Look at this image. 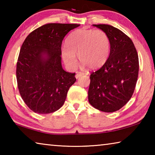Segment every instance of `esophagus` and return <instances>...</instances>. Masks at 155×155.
I'll use <instances>...</instances> for the list:
<instances>
[{
	"mask_svg": "<svg viewBox=\"0 0 155 155\" xmlns=\"http://www.w3.org/2000/svg\"><path fill=\"white\" fill-rule=\"evenodd\" d=\"M83 75H84L83 72H77V74H76V76H75V77H76V78H78L80 77H81V76H83Z\"/></svg>",
	"mask_w": 155,
	"mask_h": 155,
	"instance_id": "1",
	"label": "esophagus"
}]
</instances>
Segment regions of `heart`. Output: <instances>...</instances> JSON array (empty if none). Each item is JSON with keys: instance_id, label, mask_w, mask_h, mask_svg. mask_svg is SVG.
<instances>
[{"instance_id": "obj_1", "label": "heart", "mask_w": 155, "mask_h": 155, "mask_svg": "<svg viewBox=\"0 0 155 155\" xmlns=\"http://www.w3.org/2000/svg\"><path fill=\"white\" fill-rule=\"evenodd\" d=\"M111 44L108 35L102 30L79 28L68 36L61 57L70 70L77 68L80 61L89 69L96 70L105 64L110 54Z\"/></svg>"}]
</instances>
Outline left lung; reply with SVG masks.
I'll return each mask as SVG.
<instances>
[{
    "label": "left lung",
    "mask_w": 155,
    "mask_h": 155,
    "mask_svg": "<svg viewBox=\"0 0 155 155\" xmlns=\"http://www.w3.org/2000/svg\"><path fill=\"white\" fill-rule=\"evenodd\" d=\"M108 35L111 48L101 68L90 74L88 101L107 113L116 111L130 99L137 83L139 58L132 40L122 31L108 25H93Z\"/></svg>",
    "instance_id": "8db88e82"
}]
</instances>
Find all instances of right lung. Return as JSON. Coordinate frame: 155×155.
<instances>
[{
    "instance_id": "obj_1",
    "label": "right lung",
    "mask_w": 155,
    "mask_h": 155,
    "mask_svg": "<svg viewBox=\"0 0 155 155\" xmlns=\"http://www.w3.org/2000/svg\"><path fill=\"white\" fill-rule=\"evenodd\" d=\"M77 24L50 23L28 35L20 48L16 67L18 87L28 108L40 114L57 111L64 105L75 73L63 69L61 44Z\"/></svg>"
}]
</instances>
